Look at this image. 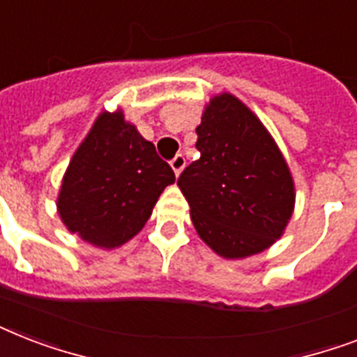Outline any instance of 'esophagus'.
Returning a JSON list of instances; mask_svg holds the SVG:
<instances>
[{
  "label": "esophagus",
  "mask_w": 357,
  "mask_h": 357,
  "mask_svg": "<svg viewBox=\"0 0 357 357\" xmlns=\"http://www.w3.org/2000/svg\"><path fill=\"white\" fill-rule=\"evenodd\" d=\"M170 167H172L174 174H176V176H179V174H181V170L185 168V157L181 155V153H178V155L174 157L172 161H170Z\"/></svg>",
  "instance_id": "obj_1"
}]
</instances>
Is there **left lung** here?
Instances as JSON below:
<instances>
[{"label": "left lung", "mask_w": 357, "mask_h": 357, "mask_svg": "<svg viewBox=\"0 0 357 357\" xmlns=\"http://www.w3.org/2000/svg\"><path fill=\"white\" fill-rule=\"evenodd\" d=\"M196 133L200 159L178 179L196 234L224 259L265 252L283 235L296 200L276 140L229 92L206 103Z\"/></svg>", "instance_id": "1"}]
</instances>
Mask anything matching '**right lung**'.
I'll list each match as a JSON object with an SVG mask.
<instances>
[{"label": "right lung", "instance_id": "add662e5", "mask_svg": "<svg viewBox=\"0 0 357 357\" xmlns=\"http://www.w3.org/2000/svg\"><path fill=\"white\" fill-rule=\"evenodd\" d=\"M172 168L155 146L123 119L102 111L63 176L57 213L70 234L102 250L119 248L139 234L168 185Z\"/></svg>", "mask_w": 357, "mask_h": 357}]
</instances>
